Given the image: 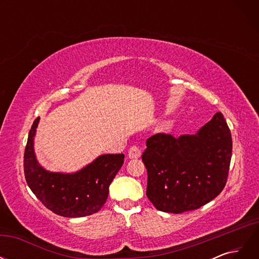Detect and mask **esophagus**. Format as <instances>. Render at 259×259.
Wrapping results in <instances>:
<instances>
[{
	"instance_id": "esophagus-1",
	"label": "esophagus",
	"mask_w": 259,
	"mask_h": 259,
	"mask_svg": "<svg viewBox=\"0 0 259 259\" xmlns=\"http://www.w3.org/2000/svg\"><path fill=\"white\" fill-rule=\"evenodd\" d=\"M127 155L130 159H138L140 158V155H142V149L137 146H133L130 148Z\"/></svg>"
}]
</instances>
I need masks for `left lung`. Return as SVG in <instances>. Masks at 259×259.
Instances as JSON below:
<instances>
[{
    "label": "left lung",
    "mask_w": 259,
    "mask_h": 259,
    "mask_svg": "<svg viewBox=\"0 0 259 259\" xmlns=\"http://www.w3.org/2000/svg\"><path fill=\"white\" fill-rule=\"evenodd\" d=\"M143 162L148 171L147 197L154 207L180 214L197 209L221 193L232 153L230 130L217 112L195 134L147 139Z\"/></svg>",
    "instance_id": "obj_1"
}]
</instances>
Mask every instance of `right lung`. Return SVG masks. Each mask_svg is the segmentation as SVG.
<instances>
[{
    "mask_svg": "<svg viewBox=\"0 0 259 259\" xmlns=\"http://www.w3.org/2000/svg\"><path fill=\"white\" fill-rule=\"evenodd\" d=\"M40 117L29 132L23 168L29 188L53 213L64 217H84L104 206L110 186L123 165L124 154H101L74 173L44 168L34 152V137Z\"/></svg>",
    "mask_w": 259,
    "mask_h": 259,
    "instance_id": "add662e5",
    "label": "right lung"
}]
</instances>
